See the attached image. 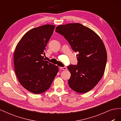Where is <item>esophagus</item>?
<instances>
[{
	"label": "esophagus",
	"instance_id": "obj_1",
	"mask_svg": "<svg viewBox=\"0 0 121 121\" xmlns=\"http://www.w3.org/2000/svg\"><path fill=\"white\" fill-rule=\"evenodd\" d=\"M60 69H62V70H67V68L64 67H60Z\"/></svg>",
	"mask_w": 121,
	"mask_h": 121
}]
</instances>
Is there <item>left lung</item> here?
<instances>
[{
	"instance_id": "8db88e82",
	"label": "left lung",
	"mask_w": 121,
	"mask_h": 121,
	"mask_svg": "<svg viewBox=\"0 0 121 121\" xmlns=\"http://www.w3.org/2000/svg\"><path fill=\"white\" fill-rule=\"evenodd\" d=\"M56 32L63 36L78 53L77 65L68 67L71 74L69 87L80 93L88 92L104 74L107 53L103 42L93 31L79 23L58 26Z\"/></svg>"
}]
</instances>
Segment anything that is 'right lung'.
I'll return each instance as SVG.
<instances>
[{
	"instance_id": "1",
	"label": "right lung",
	"mask_w": 121,
	"mask_h": 121,
	"mask_svg": "<svg viewBox=\"0 0 121 121\" xmlns=\"http://www.w3.org/2000/svg\"><path fill=\"white\" fill-rule=\"evenodd\" d=\"M55 26L31 29L17 43L14 53V71L21 84L34 94L48 90L58 72L57 65L44 60V50Z\"/></svg>"
}]
</instances>
